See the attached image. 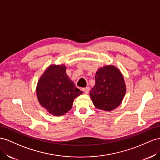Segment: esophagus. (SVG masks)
I'll list each match as a JSON object with an SVG mask.
<instances>
[{"label": "esophagus", "instance_id": "obj_1", "mask_svg": "<svg viewBox=\"0 0 160 160\" xmlns=\"http://www.w3.org/2000/svg\"><path fill=\"white\" fill-rule=\"evenodd\" d=\"M82 90H83V91H84L85 94H88L89 92V87L84 88Z\"/></svg>", "mask_w": 160, "mask_h": 160}]
</instances>
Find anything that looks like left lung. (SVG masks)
<instances>
[{
    "instance_id": "8db88e82",
    "label": "left lung",
    "mask_w": 160,
    "mask_h": 160,
    "mask_svg": "<svg viewBox=\"0 0 160 160\" xmlns=\"http://www.w3.org/2000/svg\"><path fill=\"white\" fill-rule=\"evenodd\" d=\"M126 92L124 78L117 68L112 65L100 68L96 73L95 85L90 91L94 105L111 111L120 105Z\"/></svg>"
}]
</instances>
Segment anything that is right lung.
Masks as SVG:
<instances>
[{"label":"right lung","instance_id":"add662e5","mask_svg":"<svg viewBox=\"0 0 160 160\" xmlns=\"http://www.w3.org/2000/svg\"><path fill=\"white\" fill-rule=\"evenodd\" d=\"M66 70L64 64L49 66L38 82V101L54 116H61L69 111L74 98L82 94L69 78Z\"/></svg>","mask_w":160,"mask_h":160}]
</instances>
